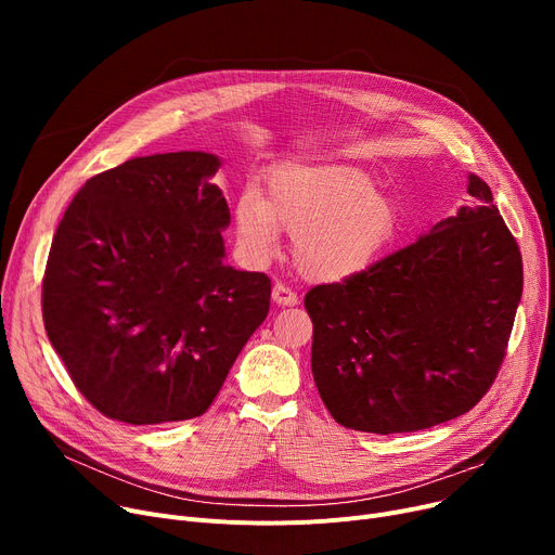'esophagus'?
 <instances>
[{
    "label": "esophagus",
    "instance_id": "esophagus-1",
    "mask_svg": "<svg viewBox=\"0 0 555 555\" xmlns=\"http://www.w3.org/2000/svg\"><path fill=\"white\" fill-rule=\"evenodd\" d=\"M272 301L276 304V306H297L299 304V297H297V293H293V289H289L287 285H283V283H274V287H272Z\"/></svg>",
    "mask_w": 555,
    "mask_h": 555
}]
</instances>
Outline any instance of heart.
<instances>
[{
	"label": "heart",
	"instance_id": "obj_1",
	"mask_svg": "<svg viewBox=\"0 0 555 555\" xmlns=\"http://www.w3.org/2000/svg\"><path fill=\"white\" fill-rule=\"evenodd\" d=\"M233 227L251 260L272 258L285 231L306 279L341 283L385 258L400 236L402 214L358 166L283 164L270 172L268 197L245 191L236 199Z\"/></svg>",
	"mask_w": 555,
	"mask_h": 555
}]
</instances>
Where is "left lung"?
I'll return each mask as SVG.
<instances>
[{
  "mask_svg": "<svg viewBox=\"0 0 555 555\" xmlns=\"http://www.w3.org/2000/svg\"><path fill=\"white\" fill-rule=\"evenodd\" d=\"M468 193L414 245L306 295L314 385L339 425L416 431L490 389L521 299V254L473 172Z\"/></svg>",
  "mask_w": 555,
  "mask_h": 555,
  "instance_id": "8db88e82",
  "label": "left lung"
}]
</instances>
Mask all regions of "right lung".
Wrapping results in <instances>:
<instances>
[{"instance_id": "obj_1", "label": "right lung", "mask_w": 555, "mask_h": 555, "mask_svg": "<svg viewBox=\"0 0 555 555\" xmlns=\"http://www.w3.org/2000/svg\"><path fill=\"white\" fill-rule=\"evenodd\" d=\"M220 157H134L87 180L51 243L49 341L107 418L202 416L270 310V279L224 262Z\"/></svg>"}]
</instances>
